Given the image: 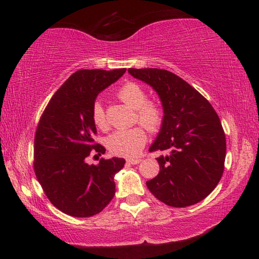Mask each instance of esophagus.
Instances as JSON below:
<instances>
[{"label":"esophagus","mask_w":259,"mask_h":259,"mask_svg":"<svg viewBox=\"0 0 259 259\" xmlns=\"http://www.w3.org/2000/svg\"><path fill=\"white\" fill-rule=\"evenodd\" d=\"M140 161H142L140 159H128V160H126V163H129V164H137V163H139Z\"/></svg>","instance_id":"obj_1"}]
</instances>
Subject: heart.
Here are the masks:
<instances>
[{
	"label": "heart",
	"instance_id": "b5f03b06",
	"mask_svg": "<svg viewBox=\"0 0 259 259\" xmlns=\"http://www.w3.org/2000/svg\"><path fill=\"white\" fill-rule=\"evenodd\" d=\"M117 97L128 106L136 109L135 121L140 122L150 131L160 129L163 122L164 112L160 103L147 99V94L142 85L136 82H128L117 90ZM91 117L99 129L107 128V120L103 104L97 100L91 107ZM147 142V135L143 126L116 130L106 138V146L113 154L119 156L138 155Z\"/></svg>",
	"mask_w": 259,
	"mask_h": 259
}]
</instances>
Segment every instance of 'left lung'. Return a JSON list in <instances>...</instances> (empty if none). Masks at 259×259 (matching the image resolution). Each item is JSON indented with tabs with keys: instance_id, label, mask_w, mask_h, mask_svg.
I'll return each instance as SVG.
<instances>
[{
	"instance_id": "1",
	"label": "left lung",
	"mask_w": 259,
	"mask_h": 259,
	"mask_svg": "<svg viewBox=\"0 0 259 259\" xmlns=\"http://www.w3.org/2000/svg\"><path fill=\"white\" fill-rule=\"evenodd\" d=\"M128 72L154 89L164 117L150 152H168L157 157L160 172L146 182L161 202L183 208L202 201L224 172L226 139L221 120L207 99L192 85L165 69L129 68Z\"/></svg>"
}]
</instances>
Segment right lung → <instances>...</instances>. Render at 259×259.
<instances>
[{"mask_svg": "<svg viewBox=\"0 0 259 259\" xmlns=\"http://www.w3.org/2000/svg\"><path fill=\"white\" fill-rule=\"evenodd\" d=\"M125 68L80 69L52 96L38 121L34 139V171L47 198L57 209L73 217H90L115 195L114 175L124 159H100L85 163L93 153L104 154L95 143L97 129L91 107L98 94L123 75Z\"/></svg>", "mask_w": 259, "mask_h": 259, "instance_id": "right-lung-1", "label": "right lung"}]
</instances>
